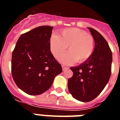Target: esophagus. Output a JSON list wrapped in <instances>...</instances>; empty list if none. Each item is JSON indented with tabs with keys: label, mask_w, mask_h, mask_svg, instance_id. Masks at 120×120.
I'll return each instance as SVG.
<instances>
[{
	"label": "esophagus",
	"mask_w": 120,
	"mask_h": 120,
	"mask_svg": "<svg viewBox=\"0 0 120 120\" xmlns=\"http://www.w3.org/2000/svg\"><path fill=\"white\" fill-rule=\"evenodd\" d=\"M62 70H63V71H65L67 69V68H68V67L64 66V65H62Z\"/></svg>",
	"instance_id": "1"
}]
</instances>
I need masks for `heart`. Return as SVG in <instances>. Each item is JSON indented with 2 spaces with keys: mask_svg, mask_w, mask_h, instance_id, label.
Wrapping results in <instances>:
<instances>
[{
  "mask_svg": "<svg viewBox=\"0 0 120 120\" xmlns=\"http://www.w3.org/2000/svg\"><path fill=\"white\" fill-rule=\"evenodd\" d=\"M59 61L64 64H71L76 61L82 63L91 56L94 50L95 42L93 36L78 28L65 29L61 31V37L52 34L49 41L51 53L56 59H59L66 51Z\"/></svg>",
  "mask_w": 120,
  "mask_h": 120,
  "instance_id": "1",
  "label": "heart"
}]
</instances>
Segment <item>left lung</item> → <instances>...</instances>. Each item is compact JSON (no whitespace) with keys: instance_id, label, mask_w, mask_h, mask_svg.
I'll return each mask as SVG.
<instances>
[{"instance_id":"8db88e82","label":"left lung","mask_w":120,"mask_h":120,"mask_svg":"<svg viewBox=\"0 0 120 120\" xmlns=\"http://www.w3.org/2000/svg\"><path fill=\"white\" fill-rule=\"evenodd\" d=\"M94 39L95 49L87 61L70 67L73 75L68 80V88L75 99L83 102L94 100L102 91L111 75L112 52L106 40L98 31L88 27Z\"/></svg>"}]
</instances>
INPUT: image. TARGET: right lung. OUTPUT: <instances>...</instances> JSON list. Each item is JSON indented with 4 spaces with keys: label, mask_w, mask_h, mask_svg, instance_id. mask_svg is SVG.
Here are the masks:
<instances>
[{
    "label": "right lung",
    "mask_w": 120,
    "mask_h": 120,
    "mask_svg": "<svg viewBox=\"0 0 120 120\" xmlns=\"http://www.w3.org/2000/svg\"><path fill=\"white\" fill-rule=\"evenodd\" d=\"M53 27L39 26L22 34L12 52V78L18 87L29 95L46 91L55 76L62 71L50 50Z\"/></svg>",
    "instance_id": "1"
}]
</instances>
